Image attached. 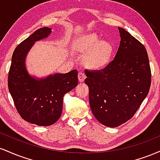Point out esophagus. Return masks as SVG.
I'll use <instances>...</instances> for the list:
<instances>
[{"label": "esophagus", "mask_w": 160, "mask_h": 160, "mask_svg": "<svg viewBox=\"0 0 160 160\" xmlns=\"http://www.w3.org/2000/svg\"><path fill=\"white\" fill-rule=\"evenodd\" d=\"M85 78H86V76H85V74H83V73H82V72H79V74H78L79 81L83 82L84 80H85Z\"/></svg>", "instance_id": "esophagus-1"}]
</instances>
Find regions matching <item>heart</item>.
I'll use <instances>...</instances> for the list:
<instances>
[{
    "label": "heart",
    "mask_w": 160,
    "mask_h": 160,
    "mask_svg": "<svg viewBox=\"0 0 160 160\" xmlns=\"http://www.w3.org/2000/svg\"><path fill=\"white\" fill-rule=\"evenodd\" d=\"M74 48L79 52H88L85 62L92 69H100L108 64L113 52V47L108 41H102L96 34H91L78 38Z\"/></svg>",
    "instance_id": "obj_1"
}]
</instances>
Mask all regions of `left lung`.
I'll return each mask as SVG.
<instances>
[{
    "label": "left lung",
    "instance_id": "8db88e82",
    "mask_svg": "<svg viewBox=\"0 0 160 160\" xmlns=\"http://www.w3.org/2000/svg\"><path fill=\"white\" fill-rule=\"evenodd\" d=\"M114 59L98 71L86 69L93 115L108 127L132 118L149 92L151 71L144 46L122 28Z\"/></svg>",
    "mask_w": 160,
    "mask_h": 160
}]
</instances>
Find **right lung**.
Returning a JSON list of instances; mask_svg holds the SVG:
<instances>
[{
    "mask_svg": "<svg viewBox=\"0 0 160 160\" xmlns=\"http://www.w3.org/2000/svg\"><path fill=\"white\" fill-rule=\"evenodd\" d=\"M51 34V28H41L16 47L8 74V88L22 118L38 126H48L60 118L65 94L78 84V71L55 74L45 78L30 76L25 58L34 43Z\"/></svg>",
    "mask_w": 160,
    "mask_h": 160,
    "instance_id": "add662e5",
    "label": "right lung"
}]
</instances>
